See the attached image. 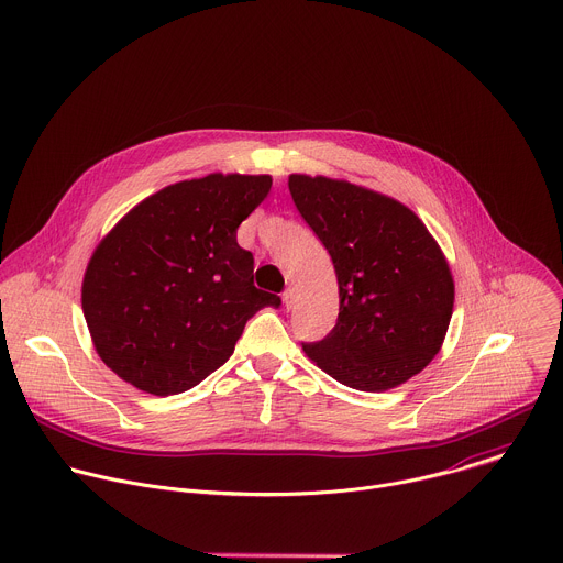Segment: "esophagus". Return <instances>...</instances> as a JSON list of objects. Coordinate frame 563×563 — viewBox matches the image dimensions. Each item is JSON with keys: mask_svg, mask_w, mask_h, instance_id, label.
<instances>
[{"mask_svg": "<svg viewBox=\"0 0 563 563\" xmlns=\"http://www.w3.org/2000/svg\"><path fill=\"white\" fill-rule=\"evenodd\" d=\"M294 298H296V291H294L291 287H287V289L283 291V302H285V307H287V309L294 305Z\"/></svg>", "mask_w": 563, "mask_h": 563, "instance_id": "34e87169", "label": "esophagus"}]
</instances>
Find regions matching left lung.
I'll return each instance as SVG.
<instances>
[{"instance_id":"obj_1","label":"left lung","mask_w":563,"mask_h":563,"mask_svg":"<svg viewBox=\"0 0 563 563\" xmlns=\"http://www.w3.org/2000/svg\"><path fill=\"white\" fill-rule=\"evenodd\" d=\"M289 194L332 256L341 298L334 330L305 354L361 391L406 383L439 354L452 318L437 240L406 205L350 183L289 176Z\"/></svg>"}]
</instances>
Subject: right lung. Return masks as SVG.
Masks as SVG:
<instances>
[{"instance_id":"add662e5","label":"right lung","mask_w":563,"mask_h":563,"mask_svg":"<svg viewBox=\"0 0 563 563\" xmlns=\"http://www.w3.org/2000/svg\"><path fill=\"white\" fill-rule=\"evenodd\" d=\"M269 189V176L185 180L142 200L98 245L82 309L120 378L155 396L187 391L229 361L258 309L280 307L235 240Z\"/></svg>"}]
</instances>
